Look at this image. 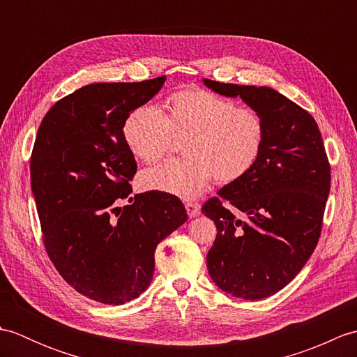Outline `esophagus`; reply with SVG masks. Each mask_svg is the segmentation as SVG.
I'll return each instance as SVG.
<instances>
[{
	"instance_id": "obj_1",
	"label": "esophagus",
	"mask_w": 357,
	"mask_h": 357,
	"mask_svg": "<svg viewBox=\"0 0 357 357\" xmlns=\"http://www.w3.org/2000/svg\"><path fill=\"white\" fill-rule=\"evenodd\" d=\"M185 210H187L188 216L195 218V216H198L201 213V206H199V204H195V202H187Z\"/></svg>"
}]
</instances>
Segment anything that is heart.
I'll return each mask as SVG.
<instances>
[{
  "label": "heart",
  "instance_id": "obj_1",
  "mask_svg": "<svg viewBox=\"0 0 357 357\" xmlns=\"http://www.w3.org/2000/svg\"><path fill=\"white\" fill-rule=\"evenodd\" d=\"M167 115L153 105H141L127 116L123 133L127 147L144 162H155L169 150L173 133L185 136V158L169 159L144 170L139 187L183 199H195L211 179L236 183L253 170L265 146L259 112L206 89H187L165 102Z\"/></svg>",
  "mask_w": 357,
  "mask_h": 357
}]
</instances>
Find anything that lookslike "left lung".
Wrapping results in <instances>:
<instances>
[{"label":"left lung","mask_w":357,"mask_h":357,"mask_svg":"<svg viewBox=\"0 0 357 357\" xmlns=\"http://www.w3.org/2000/svg\"><path fill=\"white\" fill-rule=\"evenodd\" d=\"M202 82L219 95L239 96L265 124L253 170L202 206L218 230L208 275L234 298H268L304 268L321 236L331 184L322 136L314 118L275 89Z\"/></svg>","instance_id":"left-lung-1"}]
</instances>
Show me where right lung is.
<instances>
[{
    "instance_id": "obj_1",
    "label": "right lung",
    "mask_w": 357,
    "mask_h": 357,
    "mask_svg": "<svg viewBox=\"0 0 357 357\" xmlns=\"http://www.w3.org/2000/svg\"><path fill=\"white\" fill-rule=\"evenodd\" d=\"M164 82L84 86L53 105L36 133L30 184L45 252L67 284L101 304L123 305L146 291L156 245L187 221L176 196L130 198L136 161L123 127Z\"/></svg>"
}]
</instances>
